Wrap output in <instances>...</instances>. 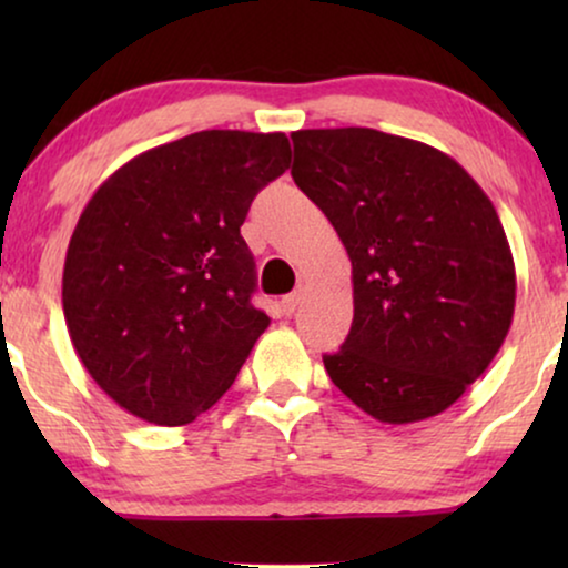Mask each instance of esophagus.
Listing matches in <instances>:
<instances>
[{
	"instance_id": "1",
	"label": "esophagus",
	"mask_w": 568,
	"mask_h": 568,
	"mask_svg": "<svg viewBox=\"0 0 568 568\" xmlns=\"http://www.w3.org/2000/svg\"><path fill=\"white\" fill-rule=\"evenodd\" d=\"M300 300H302V294H300V292H294V294H286V297L282 300V310H284V315H292L294 310H297Z\"/></svg>"
}]
</instances>
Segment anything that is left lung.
Here are the masks:
<instances>
[{
    "mask_svg": "<svg viewBox=\"0 0 568 568\" xmlns=\"http://www.w3.org/2000/svg\"><path fill=\"white\" fill-rule=\"evenodd\" d=\"M292 178L352 261L354 323L323 364L383 424L447 410L515 315V261L484 189L449 154L377 129L294 131Z\"/></svg>",
    "mask_w": 568,
    "mask_h": 568,
    "instance_id": "1",
    "label": "left lung"
}]
</instances>
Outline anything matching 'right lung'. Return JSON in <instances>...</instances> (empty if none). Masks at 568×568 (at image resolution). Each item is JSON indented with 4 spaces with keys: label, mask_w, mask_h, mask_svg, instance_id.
<instances>
[{
    "label": "right lung",
    "mask_w": 568,
    "mask_h": 568,
    "mask_svg": "<svg viewBox=\"0 0 568 568\" xmlns=\"http://www.w3.org/2000/svg\"><path fill=\"white\" fill-rule=\"evenodd\" d=\"M290 160L282 131H199L142 152L92 193L61 302L84 369L129 414L191 424L235 383L271 323L251 302L240 224Z\"/></svg>",
    "instance_id": "right-lung-1"
}]
</instances>
